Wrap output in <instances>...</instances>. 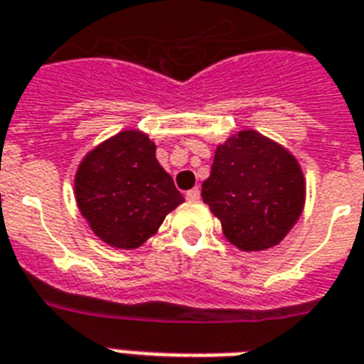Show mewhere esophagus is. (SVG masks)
<instances>
[{
	"label": "esophagus",
	"mask_w": 364,
	"mask_h": 364,
	"mask_svg": "<svg viewBox=\"0 0 364 364\" xmlns=\"http://www.w3.org/2000/svg\"><path fill=\"white\" fill-rule=\"evenodd\" d=\"M199 198H201L199 188H192L190 192H186V199H188V201H199Z\"/></svg>",
	"instance_id": "obj_1"
}]
</instances>
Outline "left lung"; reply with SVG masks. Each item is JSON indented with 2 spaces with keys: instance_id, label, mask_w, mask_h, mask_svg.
<instances>
[{
  "instance_id": "obj_1",
  "label": "left lung",
  "mask_w": 364,
  "mask_h": 364,
  "mask_svg": "<svg viewBox=\"0 0 364 364\" xmlns=\"http://www.w3.org/2000/svg\"><path fill=\"white\" fill-rule=\"evenodd\" d=\"M201 198L242 251L282 242L305 205V176L297 159L257 130H240L217 146Z\"/></svg>"
}]
</instances>
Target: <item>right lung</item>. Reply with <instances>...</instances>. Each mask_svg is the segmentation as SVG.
I'll return each mask as SVG.
<instances>
[{
  "label": "right lung",
  "mask_w": 364,
  "mask_h": 364,
  "mask_svg": "<svg viewBox=\"0 0 364 364\" xmlns=\"http://www.w3.org/2000/svg\"><path fill=\"white\" fill-rule=\"evenodd\" d=\"M155 149L140 130H122L86 153L78 165L76 205L92 232L111 247H140L184 201Z\"/></svg>",
  "instance_id": "1"
}]
</instances>
